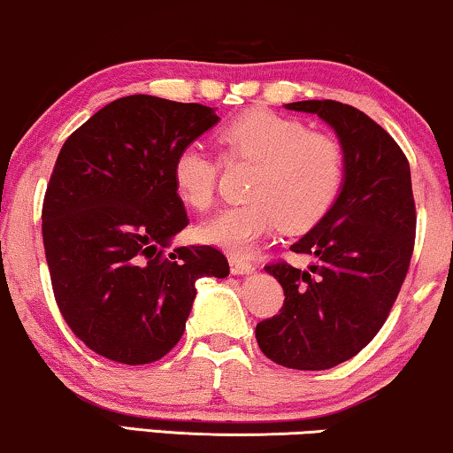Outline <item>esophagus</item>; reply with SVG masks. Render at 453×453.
<instances>
[{
    "mask_svg": "<svg viewBox=\"0 0 453 453\" xmlns=\"http://www.w3.org/2000/svg\"><path fill=\"white\" fill-rule=\"evenodd\" d=\"M228 264H231V272L233 274H250L253 272V265L250 262H245V259H239V257H231L228 259Z\"/></svg>",
    "mask_w": 453,
    "mask_h": 453,
    "instance_id": "esophagus-1",
    "label": "esophagus"
}]
</instances>
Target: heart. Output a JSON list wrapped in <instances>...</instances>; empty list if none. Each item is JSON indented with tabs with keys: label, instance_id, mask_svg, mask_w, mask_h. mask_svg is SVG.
<instances>
[{
	"label": "heart",
	"instance_id": "b5f03b06",
	"mask_svg": "<svg viewBox=\"0 0 453 453\" xmlns=\"http://www.w3.org/2000/svg\"><path fill=\"white\" fill-rule=\"evenodd\" d=\"M226 163H250L247 202L222 210L197 226V237L233 256H245L259 239L282 226L301 233L324 219L344 179L342 146L311 132L305 121L268 109H253L219 129ZM220 160L197 142L173 158V185L185 206L203 212L214 203Z\"/></svg>",
	"mask_w": 453,
	"mask_h": 453
}]
</instances>
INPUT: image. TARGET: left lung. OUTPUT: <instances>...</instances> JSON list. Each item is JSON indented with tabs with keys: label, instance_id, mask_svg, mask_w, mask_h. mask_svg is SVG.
Wrapping results in <instances>:
<instances>
[{
	"label": "left lung",
	"instance_id": "8db88e82",
	"mask_svg": "<svg viewBox=\"0 0 453 453\" xmlns=\"http://www.w3.org/2000/svg\"><path fill=\"white\" fill-rule=\"evenodd\" d=\"M284 107L315 113L334 127L344 152V181L327 214L290 245L315 259L309 270L265 265L280 282L284 305L259 321L262 352L288 369L321 371L361 352L388 319L414 250L411 165L386 129L350 104L299 101Z\"/></svg>",
	"mask_w": 453,
	"mask_h": 453
}]
</instances>
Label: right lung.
<instances>
[{
	"label": "right lung",
	"mask_w": 453,
	"mask_h": 453,
	"mask_svg": "<svg viewBox=\"0 0 453 453\" xmlns=\"http://www.w3.org/2000/svg\"><path fill=\"white\" fill-rule=\"evenodd\" d=\"M219 123L212 107L150 95L117 98L80 126L55 160L42 243L72 332L123 365L163 358L183 336L202 276H228L210 245L177 247L188 212L173 158Z\"/></svg>",
	"instance_id": "right-lung-1"
}]
</instances>
